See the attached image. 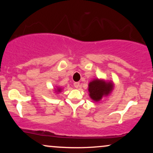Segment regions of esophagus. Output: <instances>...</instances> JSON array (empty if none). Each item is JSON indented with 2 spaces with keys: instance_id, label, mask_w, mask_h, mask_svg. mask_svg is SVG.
I'll use <instances>...</instances> for the list:
<instances>
[{
  "instance_id": "34e87169",
  "label": "esophagus",
  "mask_w": 153,
  "mask_h": 153,
  "mask_svg": "<svg viewBox=\"0 0 153 153\" xmlns=\"http://www.w3.org/2000/svg\"><path fill=\"white\" fill-rule=\"evenodd\" d=\"M74 86L75 88H78L80 87V83H79L78 82H74Z\"/></svg>"
}]
</instances>
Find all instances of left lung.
<instances>
[{
  "label": "left lung",
  "mask_w": 153,
  "mask_h": 153,
  "mask_svg": "<svg viewBox=\"0 0 153 153\" xmlns=\"http://www.w3.org/2000/svg\"><path fill=\"white\" fill-rule=\"evenodd\" d=\"M113 83L106 82L99 79L94 80L88 85L90 97L95 101H99L103 96H107L113 90Z\"/></svg>",
  "instance_id": "obj_1"
}]
</instances>
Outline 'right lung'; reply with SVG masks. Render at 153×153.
<instances>
[{
    "mask_svg": "<svg viewBox=\"0 0 153 153\" xmlns=\"http://www.w3.org/2000/svg\"><path fill=\"white\" fill-rule=\"evenodd\" d=\"M60 90H61L60 88H58V89H57V91H58V92H59V91H60Z\"/></svg>",
    "mask_w": 153,
    "mask_h": 153,
    "instance_id": "right-lung-1",
    "label": "right lung"
}]
</instances>
